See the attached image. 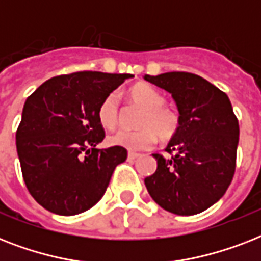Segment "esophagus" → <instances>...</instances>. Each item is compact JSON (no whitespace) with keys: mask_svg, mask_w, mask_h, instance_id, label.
Instances as JSON below:
<instances>
[{"mask_svg":"<svg viewBox=\"0 0 261 261\" xmlns=\"http://www.w3.org/2000/svg\"><path fill=\"white\" fill-rule=\"evenodd\" d=\"M127 155H128V159H130V160H135V159H138V157H139L138 153H135V151H128V154H127Z\"/></svg>","mask_w":261,"mask_h":261,"instance_id":"obj_1","label":"esophagus"}]
</instances>
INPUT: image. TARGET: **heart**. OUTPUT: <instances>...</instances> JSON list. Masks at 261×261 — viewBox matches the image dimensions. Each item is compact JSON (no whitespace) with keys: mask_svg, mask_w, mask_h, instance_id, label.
<instances>
[{"mask_svg":"<svg viewBox=\"0 0 261 261\" xmlns=\"http://www.w3.org/2000/svg\"><path fill=\"white\" fill-rule=\"evenodd\" d=\"M128 97L137 106L143 108L139 116L137 131L119 130L110 135V143L130 150L149 149L155 143L157 137L161 141H169L177 134L180 115L167 104V97L161 92L147 84H138L130 88ZM97 118L106 128H115L120 118L119 98L116 93L104 97L97 110Z\"/></svg>","mask_w":261,"mask_h":261,"instance_id":"heart-1","label":"heart"}]
</instances>
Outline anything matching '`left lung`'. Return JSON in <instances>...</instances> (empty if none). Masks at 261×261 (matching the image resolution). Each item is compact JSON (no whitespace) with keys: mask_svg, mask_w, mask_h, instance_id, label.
<instances>
[{"mask_svg":"<svg viewBox=\"0 0 261 261\" xmlns=\"http://www.w3.org/2000/svg\"><path fill=\"white\" fill-rule=\"evenodd\" d=\"M143 79L172 93L180 114L177 134L155 153L157 169L145 178L149 194L164 210L195 215L222 198L236 172L239 120L227 94L192 73L171 71Z\"/></svg>","mask_w":261,"mask_h":261,"instance_id":"left-lung-1","label":"left lung"}]
</instances>
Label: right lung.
I'll return each mask as SVG.
<instances>
[{
	"mask_svg": "<svg viewBox=\"0 0 261 261\" xmlns=\"http://www.w3.org/2000/svg\"><path fill=\"white\" fill-rule=\"evenodd\" d=\"M131 77L100 71L57 75L27 98L16 147L27 188L46 210L81 214L102 198L127 150L96 149L106 137L97 110Z\"/></svg>",
	"mask_w": 261,
	"mask_h": 261,
	"instance_id": "1",
	"label": "right lung"
}]
</instances>
